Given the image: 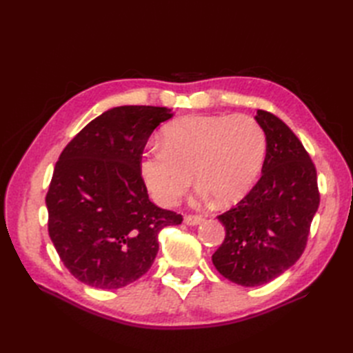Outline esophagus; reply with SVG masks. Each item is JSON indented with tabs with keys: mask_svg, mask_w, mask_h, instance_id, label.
I'll return each mask as SVG.
<instances>
[{
	"mask_svg": "<svg viewBox=\"0 0 353 353\" xmlns=\"http://www.w3.org/2000/svg\"><path fill=\"white\" fill-rule=\"evenodd\" d=\"M203 221V218L200 215H185L184 216V222L187 225H199V223Z\"/></svg>",
	"mask_w": 353,
	"mask_h": 353,
	"instance_id": "34e87169",
	"label": "esophagus"
}]
</instances>
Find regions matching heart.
Instances as JSON below:
<instances>
[{
	"mask_svg": "<svg viewBox=\"0 0 353 353\" xmlns=\"http://www.w3.org/2000/svg\"><path fill=\"white\" fill-rule=\"evenodd\" d=\"M266 154L261 123L245 114L181 117L163 131V145L153 144L141 157V175L160 205L178 201L193 181L203 199L231 205L249 193Z\"/></svg>",
	"mask_w": 353,
	"mask_h": 353,
	"instance_id": "heart-1",
	"label": "heart"
}]
</instances>
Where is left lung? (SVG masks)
<instances>
[{
	"instance_id": "obj_1",
	"label": "left lung",
	"mask_w": 353,
	"mask_h": 353,
	"mask_svg": "<svg viewBox=\"0 0 353 353\" xmlns=\"http://www.w3.org/2000/svg\"><path fill=\"white\" fill-rule=\"evenodd\" d=\"M266 135L262 176L236 206L218 216L225 239L212 262L244 287L272 281L301 258L319 206L315 165L280 117L258 110Z\"/></svg>"
}]
</instances>
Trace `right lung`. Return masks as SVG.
Masks as SVG:
<instances>
[{
    "mask_svg": "<svg viewBox=\"0 0 353 353\" xmlns=\"http://www.w3.org/2000/svg\"><path fill=\"white\" fill-rule=\"evenodd\" d=\"M172 112L121 105L95 117L61 152L46 197L48 234L69 272L95 288H121L143 276L157 236L183 216L148 200L141 157Z\"/></svg>",
    "mask_w": 353,
    "mask_h": 353,
    "instance_id": "obj_1",
    "label": "right lung"
}]
</instances>
